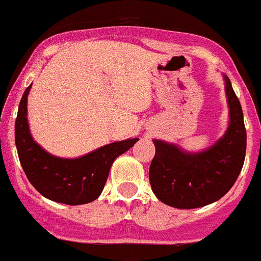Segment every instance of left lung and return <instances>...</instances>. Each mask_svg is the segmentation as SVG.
<instances>
[{
    "mask_svg": "<svg viewBox=\"0 0 261 261\" xmlns=\"http://www.w3.org/2000/svg\"><path fill=\"white\" fill-rule=\"evenodd\" d=\"M230 126L212 148L188 153L174 144L153 140L149 184L162 202L177 209L202 207L218 201L235 184L246 158L247 133L239 99L225 76Z\"/></svg>",
    "mask_w": 261,
    "mask_h": 261,
    "instance_id": "left-lung-1",
    "label": "left lung"
}]
</instances>
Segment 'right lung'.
I'll return each instance as SVG.
<instances>
[{"mask_svg":"<svg viewBox=\"0 0 261 261\" xmlns=\"http://www.w3.org/2000/svg\"><path fill=\"white\" fill-rule=\"evenodd\" d=\"M27 87L18 106L15 146L22 168L34 188L46 198L65 205L92 202L101 194L113 162L137 143L138 138L108 144L77 159L49 155L31 138L27 123Z\"/></svg>","mask_w":261,"mask_h":261,"instance_id":"obj_1","label":"right lung"}]
</instances>
